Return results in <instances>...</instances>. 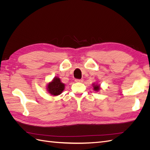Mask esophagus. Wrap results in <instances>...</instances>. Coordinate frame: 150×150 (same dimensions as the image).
Wrapping results in <instances>:
<instances>
[{
    "mask_svg": "<svg viewBox=\"0 0 150 150\" xmlns=\"http://www.w3.org/2000/svg\"><path fill=\"white\" fill-rule=\"evenodd\" d=\"M75 81L77 83H83V79H76Z\"/></svg>",
    "mask_w": 150,
    "mask_h": 150,
    "instance_id": "obj_1",
    "label": "esophagus"
}]
</instances>
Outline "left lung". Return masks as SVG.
Returning <instances> with one entry per match:
<instances>
[{
    "label": "left lung",
    "mask_w": 150,
    "mask_h": 150,
    "mask_svg": "<svg viewBox=\"0 0 150 150\" xmlns=\"http://www.w3.org/2000/svg\"><path fill=\"white\" fill-rule=\"evenodd\" d=\"M93 87H94V89L95 91H99V89H100V88H99V85H98V84L96 85L93 84Z\"/></svg>",
    "instance_id": "8db88e82"
}]
</instances>
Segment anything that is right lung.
I'll use <instances>...</instances> for the list:
<instances>
[{
    "mask_svg": "<svg viewBox=\"0 0 150 150\" xmlns=\"http://www.w3.org/2000/svg\"><path fill=\"white\" fill-rule=\"evenodd\" d=\"M64 84L61 82L59 78H54L52 82L48 84L47 91L53 96H57V95L61 94L64 91Z\"/></svg>",
    "mask_w": 150,
    "mask_h": 150,
    "instance_id": "add662e5",
    "label": "right lung"
}]
</instances>
